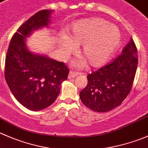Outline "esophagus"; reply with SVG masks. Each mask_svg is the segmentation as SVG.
<instances>
[{"instance_id": "1", "label": "esophagus", "mask_w": 148, "mask_h": 148, "mask_svg": "<svg viewBox=\"0 0 148 148\" xmlns=\"http://www.w3.org/2000/svg\"><path fill=\"white\" fill-rule=\"evenodd\" d=\"M77 75V73L75 72H73V71H71L69 73V75H68V78L71 79V78H73V77H76Z\"/></svg>"}]
</instances>
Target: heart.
I'll list each match as a JSON object with an SVG mask.
<instances>
[{
  "instance_id": "b5f03b06",
  "label": "heart",
  "mask_w": 148,
  "mask_h": 148,
  "mask_svg": "<svg viewBox=\"0 0 148 148\" xmlns=\"http://www.w3.org/2000/svg\"><path fill=\"white\" fill-rule=\"evenodd\" d=\"M69 38L75 44L83 45L81 55L88 65L93 68L103 66L116 51L121 41V33L116 26L109 25L103 18L80 20L70 28ZM61 46L65 50L73 49L67 38Z\"/></svg>"
}]
</instances>
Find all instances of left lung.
<instances>
[{
  "instance_id": "1",
  "label": "left lung",
  "mask_w": 148,
  "mask_h": 148,
  "mask_svg": "<svg viewBox=\"0 0 148 148\" xmlns=\"http://www.w3.org/2000/svg\"><path fill=\"white\" fill-rule=\"evenodd\" d=\"M138 58L136 45L130 38L119 56L88 75V85L80 92L82 103L99 112H108L119 106L130 92Z\"/></svg>"
}]
</instances>
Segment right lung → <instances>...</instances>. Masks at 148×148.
I'll return each mask as SVG.
<instances>
[{"instance_id": "obj_1", "label": "right lung", "mask_w": 148, "mask_h": 148, "mask_svg": "<svg viewBox=\"0 0 148 148\" xmlns=\"http://www.w3.org/2000/svg\"><path fill=\"white\" fill-rule=\"evenodd\" d=\"M52 10H42L19 27L5 56L6 83L16 100L27 109L38 111L56 101L69 68L62 62L32 53L25 39L36 29L48 26Z\"/></svg>"}]
</instances>
